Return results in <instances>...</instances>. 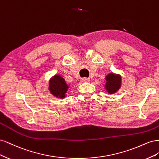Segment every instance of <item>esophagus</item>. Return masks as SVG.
Masks as SVG:
<instances>
[{
  "mask_svg": "<svg viewBox=\"0 0 159 159\" xmlns=\"http://www.w3.org/2000/svg\"><path fill=\"white\" fill-rule=\"evenodd\" d=\"M90 81V80H89V79H88V78H82L81 80V83H89Z\"/></svg>",
  "mask_w": 159,
  "mask_h": 159,
  "instance_id": "esophagus-1",
  "label": "esophagus"
}]
</instances>
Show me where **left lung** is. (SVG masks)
<instances>
[{
  "label": "left lung",
  "instance_id": "obj_1",
  "mask_svg": "<svg viewBox=\"0 0 159 159\" xmlns=\"http://www.w3.org/2000/svg\"><path fill=\"white\" fill-rule=\"evenodd\" d=\"M105 84L104 88L109 94H114L121 89L122 85L121 75L111 72L105 77Z\"/></svg>",
  "mask_w": 159,
  "mask_h": 159
}]
</instances>
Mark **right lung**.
I'll use <instances>...</instances> for the list:
<instances>
[{
  "mask_svg": "<svg viewBox=\"0 0 159 159\" xmlns=\"http://www.w3.org/2000/svg\"><path fill=\"white\" fill-rule=\"evenodd\" d=\"M69 88L70 85L60 74H56L49 80L48 89L50 93L57 98L64 99L66 98Z\"/></svg>",
  "mask_w": 159,
  "mask_h": 159,
  "instance_id": "1",
  "label": "right lung"
}]
</instances>
